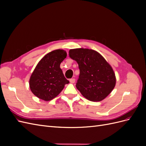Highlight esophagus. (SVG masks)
<instances>
[{
  "instance_id": "1",
  "label": "esophagus",
  "mask_w": 146,
  "mask_h": 146,
  "mask_svg": "<svg viewBox=\"0 0 146 146\" xmlns=\"http://www.w3.org/2000/svg\"><path fill=\"white\" fill-rule=\"evenodd\" d=\"M69 82L71 83H75V82H76V79L75 78H70V80H69Z\"/></svg>"
}]
</instances>
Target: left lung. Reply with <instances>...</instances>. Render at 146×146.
<instances>
[{
  "label": "left lung",
  "instance_id": "8db88e82",
  "mask_svg": "<svg viewBox=\"0 0 146 146\" xmlns=\"http://www.w3.org/2000/svg\"><path fill=\"white\" fill-rule=\"evenodd\" d=\"M69 55L77 61L80 69L77 90L90 101L104 100L116 85L115 74L111 66L99 53L92 49H70Z\"/></svg>",
  "mask_w": 146,
  "mask_h": 146
}]
</instances>
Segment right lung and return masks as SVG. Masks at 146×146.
<instances>
[{
	"label": "right lung",
	"instance_id": "obj_1",
	"mask_svg": "<svg viewBox=\"0 0 146 146\" xmlns=\"http://www.w3.org/2000/svg\"><path fill=\"white\" fill-rule=\"evenodd\" d=\"M66 56L65 50L57 49L48 53L39 61L29 80L31 91L39 99L51 100L69 83L60 68Z\"/></svg>",
	"mask_w": 146,
	"mask_h": 146
}]
</instances>
